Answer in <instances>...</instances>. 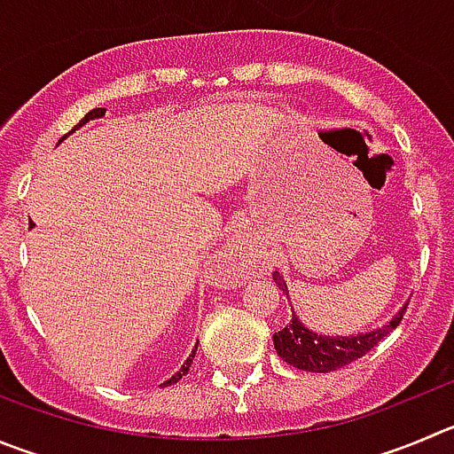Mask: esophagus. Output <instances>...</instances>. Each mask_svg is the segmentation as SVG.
<instances>
[{
  "label": "esophagus",
  "instance_id": "esophagus-1",
  "mask_svg": "<svg viewBox=\"0 0 454 454\" xmlns=\"http://www.w3.org/2000/svg\"><path fill=\"white\" fill-rule=\"evenodd\" d=\"M226 257H231L232 262H239L241 266H251L253 262H255V248H253V244H248V241L235 239L228 244Z\"/></svg>",
  "mask_w": 454,
  "mask_h": 454
}]
</instances>
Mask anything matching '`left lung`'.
<instances>
[{
	"instance_id": "8db88e82",
	"label": "left lung",
	"mask_w": 454,
	"mask_h": 454,
	"mask_svg": "<svg viewBox=\"0 0 454 454\" xmlns=\"http://www.w3.org/2000/svg\"><path fill=\"white\" fill-rule=\"evenodd\" d=\"M273 279L275 285L282 289V294H286V298H289V286H286L285 278L278 270L273 273ZM405 309H408V304H403L399 311L389 317V323L380 325V327L370 329V332L349 333V336H327V333L313 332V329L304 327L300 323V317L294 311L289 325L282 332L273 333L275 351H278L282 361L304 372L325 374V372L340 370V367L358 361L370 349H374L392 329L399 327Z\"/></svg>"
}]
</instances>
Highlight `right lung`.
<instances>
[{
  "mask_svg": "<svg viewBox=\"0 0 454 454\" xmlns=\"http://www.w3.org/2000/svg\"><path fill=\"white\" fill-rule=\"evenodd\" d=\"M105 116V109H93V112H89L87 114V116H84L82 118V121H80L78 122V125H75V129H78V127H82L84 125V122H89V121H96V118H103ZM75 129H71L69 131V134H74V131ZM69 134H65V137H62L60 138V143L62 141H65V138L67 137H69ZM33 226H35V223H33ZM197 345H199V342H197ZM197 345H194V349L192 351H190V356H188V358H185V363H184V365H181V370L179 372H175V376H172V379H168V380H165V383L163 385H172V383H176V380H179L181 379V376H185V374H188V370H190V365H192V358H194V354H197Z\"/></svg>",
  "mask_w": 454,
  "mask_h": 454,
  "instance_id": "1",
  "label": "right lung"
}]
</instances>
